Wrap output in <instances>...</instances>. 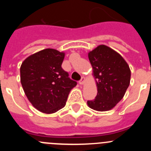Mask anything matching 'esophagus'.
<instances>
[{"instance_id":"esophagus-1","label":"esophagus","mask_w":151,"mask_h":151,"mask_svg":"<svg viewBox=\"0 0 151 151\" xmlns=\"http://www.w3.org/2000/svg\"><path fill=\"white\" fill-rule=\"evenodd\" d=\"M85 82H86V79H85V78H84V77H82V79L80 80L79 81V84L80 85H84V84L85 83Z\"/></svg>"}]
</instances>
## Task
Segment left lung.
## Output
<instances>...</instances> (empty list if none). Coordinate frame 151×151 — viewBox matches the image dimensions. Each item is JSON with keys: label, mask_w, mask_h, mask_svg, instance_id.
I'll list each match as a JSON object with an SVG mask.
<instances>
[{"label": "left lung", "mask_w": 151, "mask_h": 151, "mask_svg": "<svg viewBox=\"0 0 151 151\" xmlns=\"http://www.w3.org/2000/svg\"><path fill=\"white\" fill-rule=\"evenodd\" d=\"M88 56L97 88L95 99L88 101V106L96 111L112 110L123 98L129 86V66L118 52L104 45H98Z\"/></svg>", "instance_id": "obj_1"}]
</instances>
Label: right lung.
I'll use <instances>...</instances> for the list:
<instances>
[{"mask_svg": "<svg viewBox=\"0 0 151 151\" xmlns=\"http://www.w3.org/2000/svg\"><path fill=\"white\" fill-rule=\"evenodd\" d=\"M65 53L44 49L28 57L20 66V82L29 102L46 114L54 113L66 105L76 82L61 67Z\"/></svg>", "mask_w": 151, "mask_h": 151, "instance_id": "obj_1", "label": "right lung"}]
</instances>
